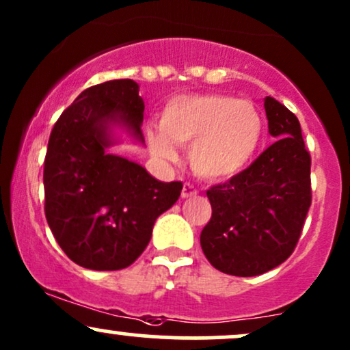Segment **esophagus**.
Listing matches in <instances>:
<instances>
[{"label": "esophagus", "mask_w": 350, "mask_h": 350, "mask_svg": "<svg viewBox=\"0 0 350 350\" xmlns=\"http://www.w3.org/2000/svg\"><path fill=\"white\" fill-rule=\"evenodd\" d=\"M194 196H198V189H196L192 184L186 183L183 186V192H180V198L183 199H187V198H194Z\"/></svg>", "instance_id": "1"}]
</instances>
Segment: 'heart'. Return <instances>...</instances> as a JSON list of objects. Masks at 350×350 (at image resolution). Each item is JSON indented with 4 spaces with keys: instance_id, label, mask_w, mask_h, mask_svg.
Here are the masks:
<instances>
[{
    "instance_id": "heart-1",
    "label": "heart",
    "mask_w": 350,
    "mask_h": 350,
    "mask_svg": "<svg viewBox=\"0 0 350 350\" xmlns=\"http://www.w3.org/2000/svg\"><path fill=\"white\" fill-rule=\"evenodd\" d=\"M265 122L248 100L226 95H180L159 115V130L148 131L151 151L174 159L172 146L189 147L192 170L211 180L240 174L253 161L263 142Z\"/></svg>"
}]
</instances>
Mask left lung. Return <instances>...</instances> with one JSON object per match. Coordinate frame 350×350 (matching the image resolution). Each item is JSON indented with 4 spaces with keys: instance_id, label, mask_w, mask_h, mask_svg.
I'll return each mask as SVG.
<instances>
[{
    "instance_id": "obj_1",
    "label": "left lung",
    "mask_w": 350,
    "mask_h": 350,
    "mask_svg": "<svg viewBox=\"0 0 350 350\" xmlns=\"http://www.w3.org/2000/svg\"><path fill=\"white\" fill-rule=\"evenodd\" d=\"M276 142L247 170L207 191L212 217L200 234L204 255L219 271L256 276L295 250L311 206V156L295 113L265 98Z\"/></svg>"
}]
</instances>
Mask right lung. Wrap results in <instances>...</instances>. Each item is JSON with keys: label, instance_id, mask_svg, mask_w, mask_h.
I'll return each mask as SVG.
<instances>
[{"label": "right lung", "instance_id": "add662e5", "mask_svg": "<svg viewBox=\"0 0 350 350\" xmlns=\"http://www.w3.org/2000/svg\"><path fill=\"white\" fill-rule=\"evenodd\" d=\"M131 79L108 80L75 98L51 131L44 159V211L64 253L88 270L130 267L150 243L156 219L183 183H161L111 154V124L144 143V102Z\"/></svg>", "mask_w": 350, "mask_h": 350}]
</instances>
